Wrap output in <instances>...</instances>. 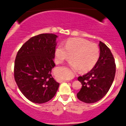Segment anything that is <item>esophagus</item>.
Listing matches in <instances>:
<instances>
[{"mask_svg":"<svg viewBox=\"0 0 126 126\" xmlns=\"http://www.w3.org/2000/svg\"><path fill=\"white\" fill-rule=\"evenodd\" d=\"M62 82H69V81H66V80H62Z\"/></svg>","mask_w":126,"mask_h":126,"instance_id":"34e87169","label":"esophagus"}]
</instances>
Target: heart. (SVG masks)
Wrapping results in <instances>:
<instances>
[{"instance_id": "1", "label": "heart", "mask_w": 126, "mask_h": 126, "mask_svg": "<svg viewBox=\"0 0 126 126\" xmlns=\"http://www.w3.org/2000/svg\"><path fill=\"white\" fill-rule=\"evenodd\" d=\"M74 59L71 65L76 70L81 69L82 72L91 71L96 66L100 57L98 46L83 38H71L65 43L58 46L55 50L56 60L62 63L66 60Z\"/></svg>"}]
</instances>
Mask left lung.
Returning a JSON list of instances; mask_svg holds the SVG:
<instances>
[{
	"label": "left lung",
	"instance_id": "left-lung-1",
	"mask_svg": "<svg viewBox=\"0 0 126 126\" xmlns=\"http://www.w3.org/2000/svg\"><path fill=\"white\" fill-rule=\"evenodd\" d=\"M99 46L100 57L97 64L90 72L78 77L82 87L77 94V98L88 104L104 97L112 85L116 72L115 59L110 49L101 41Z\"/></svg>",
	"mask_w": 126,
	"mask_h": 126
}]
</instances>
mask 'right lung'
I'll return each instance as SVG.
<instances>
[{"label": "right lung", "instance_id": "right-lung-1", "mask_svg": "<svg viewBox=\"0 0 126 126\" xmlns=\"http://www.w3.org/2000/svg\"><path fill=\"white\" fill-rule=\"evenodd\" d=\"M52 33L33 36L22 46L16 55L14 76L19 89L27 99L36 104L50 101L59 83L51 74L55 66L56 39Z\"/></svg>", "mask_w": 126, "mask_h": 126}]
</instances>
